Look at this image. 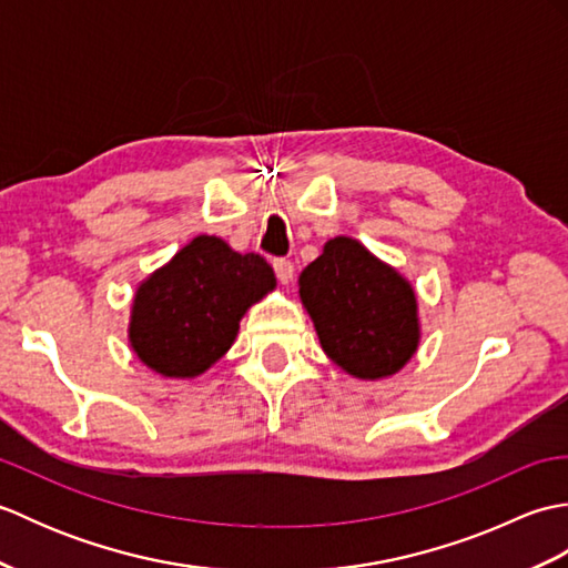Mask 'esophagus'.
<instances>
[{"mask_svg": "<svg viewBox=\"0 0 568 568\" xmlns=\"http://www.w3.org/2000/svg\"><path fill=\"white\" fill-rule=\"evenodd\" d=\"M273 271L277 275V281L291 283L293 275H295V265H293V261H287V258H275L273 261Z\"/></svg>", "mask_w": 568, "mask_h": 568, "instance_id": "obj_1", "label": "esophagus"}]
</instances>
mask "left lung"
<instances>
[{
    "mask_svg": "<svg viewBox=\"0 0 568 568\" xmlns=\"http://www.w3.org/2000/svg\"><path fill=\"white\" fill-rule=\"evenodd\" d=\"M300 297L324 354L356 378L390 376L415 354V293L354 239H332L300 273Z\"/></svg>",
    "mask_w": 568,
    "mask_h": 568,
    "instance_id": "8db88e82",
    "label": "left lung"
}]
</instances>
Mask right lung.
<instances>
[{
	"mask_svg": "<svg viewBox=\"0 0 568 568\" xmlns=\"http://www.w3.org/2000/svg\"><path fill=\"white\" fill-rule=\"evenodd\" d=\"M275 287L261 253L197 236L139 287L129 339L143 364L171 378L207 371L234 344L244 312Z\"/></svg>",
	"mask_w": 568,
	"mask_h": 568,
	"instance_id": "right-lung-1",
	"label": "right lung"
}]
</instances>
